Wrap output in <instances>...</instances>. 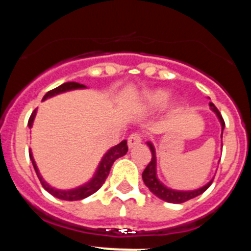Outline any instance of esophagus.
Here are the masks:
<instances>
[{
    "instance_id": "34e87169",
    "label": "esophagus",
    "mask_w": 251,
    "mask_h": 251,
    "mask_svg": "<svg viewBox=\"0 0 251 251\" xmlns=\"http://www.w3.org/2000/svg\"><path fill=\"white\" fill-rule=\"evenodd\" d=\"M142 143V134L141 133H133L128 137V147L134 148Z\"/></svg>"
}]
</instances>
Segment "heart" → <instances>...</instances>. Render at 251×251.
Returning <instances> with one entry per match:
<instances>
[{
    "mask_svg": "<svg viewBox=\"0 0 251 251\" xmlns=\"http://www.w3.org/2000/svg\"><path fill=\"white\" fill-rule=\"evenodd\" d=\"M168 99V92L163 89H154L148 90L145 94L142 95L139 105L142 109L145 110H154L159 108L161 105L167 101Z\"/></svg>",
    "mask_w": 251,
    "mask_h": 251,
    "instance_id": "1",
    "label": "heart"
}]
</instances>
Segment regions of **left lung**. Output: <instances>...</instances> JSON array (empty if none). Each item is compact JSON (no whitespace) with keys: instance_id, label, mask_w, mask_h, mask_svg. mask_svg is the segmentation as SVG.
<instances>
[{"instance_id":"left-lung-1","label":"left lung","mask_w":251,"mask_h":251,"mask_svg":"<svg viewBox=\"0 0 251 251\" xmlns=\"http://www.w3.org/2000/svg\"><path fill=\"white\" fill-rule=\"evenodd\" d=\"M210 108H211L212 112L217 115V118H219L221 124V130H224V128H225V122H224L223 119V115L220 114L219 109H217L216 106L212 103H210ZM221 138H223V132H221ZM147 145L148 147H150L151 152H152V159H151V162L147 165L146 170L143 171L142 178H143L145 185L150 188V191L152 192L153 195H156L158 199L166 201V202L182 203L188 200H191L194 197H197L199 195L203 194V192L210 187V185L212 183V179L208 183H206L203 187L197 188V190H192V191H178V190H172V188L170 187H166V186L157 178V159L154 146H153L151 142H147Z\"/></svg>"}]
</instances>
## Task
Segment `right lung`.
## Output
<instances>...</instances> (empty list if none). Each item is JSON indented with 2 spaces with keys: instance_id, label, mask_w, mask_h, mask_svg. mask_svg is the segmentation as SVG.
Instances as JSON below:
<instances>
[{
  "instance_id": "add662e5",
  "label": "right lung",
  "mask_w": 251,
  "mask_h": 251,
  "mask_svg": "<svg viewBox=\"0 0 251 251\" xmlns=\"http://www.w3.org/2000/svg\"><path fill=\"white\" fill-rule=\"evenodd\" d=\"M83 88H85V85L79 83H74V81L64 83L60 86H57V88H55V89L46 93L45 97L43 98V100H45V99L48 98H51V97H54V95L56 94H60V93L69 92V90H74V89H83ZM35 115H36V109L32 112L30 119H28V127L30 128L32 127ZM127 152H128L127 141H122L119 145L110 148V150L103 156L98 168H97V172H95V175L93 176V178L90 179L89 182H86L85 185L80 186V187L73 188V190H56L55 187H51L48 182H45V179L43 178V176L40 175L39 168H37L36 162H35L34 157H32V152H31V150L28 151V154H30V159L31 162H32V166H34L35 172H36L37 177H39L40 182H41L43 187L45 188L49 194H51L54 197H57V199H60V200L76 201V200H83V199H85V197L90 196V195H93L94 192L98 191L99 188L103 186V183L105 182L106 177H108V175H109V171L110 168H112L115 159H118L119 157L124 156Z\"/></svg>"
}]
</instances>
